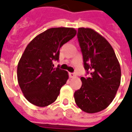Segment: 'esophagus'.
Listing matches in <instances>:
<instances>
[{
	"instance_id": "esophagus-1",
	"label": "esophagus",
	"mask_w": 132,
	"mask_h": 132,
	"mask_svg": "<svg viewBox=\"0 0 132 132\" xmlns=\"http://www.w3.org/2000/svg\"><path fill=\"white\" fill-rule=\"evenodd\" d=\"M76 76V74L73 73H69V77L70 78H73Z\"/></svg>"
}]
</instances>
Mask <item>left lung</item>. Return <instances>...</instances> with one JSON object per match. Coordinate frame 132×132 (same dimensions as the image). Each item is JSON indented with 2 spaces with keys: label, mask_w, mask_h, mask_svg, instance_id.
<instances>
[{
  "label": "left lung",
  "mask_w": 132,
  "mask_h": 132,
  "mask_svg": "<svg viewBox=\"0 0 132 132\" xmlns=\"http://www.w3.org/2000/svg\"><path fill=\"white\" fill-rule=\"evenodd\" d=\"M78 39L84 68L90 76L81 77L82 86L74 93L78 107L87 113L105 110L112 102L121 80V69L113 48L90 28L80 27Z\"/></svg>",
  "instance_id": "1"
}]
</instances>
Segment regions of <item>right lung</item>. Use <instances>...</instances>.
<instances>
[{"label": "right lung", "instance_id": "obj_1", "mask_svg": "<svg viewBox=\"0 0 132 132\" xmlns=\"http://www.w3.org/2000/svg\"><path fill=\"white\" fill-rule=\"evenodd\" d=\"M76 35L71 27H54L38 35L28 44L19 61L18 81L25 98L38 107L51 105L69 78L68 72L54 68L61 46Z\"/></svg>", "mask_w": 132, "mask_h": 132}]
</instances>
